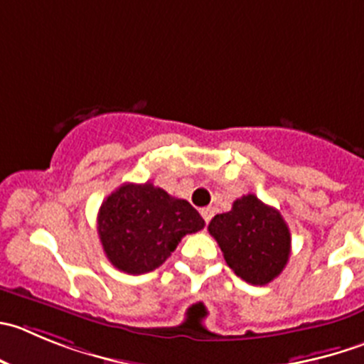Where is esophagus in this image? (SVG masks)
I'll return each mask as SVG.
<instances>
[{"label":"esophagus","instance_id":"1","mask_svg":"<svg viewBox=\"0 0 364 364\" xmlns=\"http://www.w3.org/2000/svg\"><path fill=\"white\" fill-rule=\"evenodd\" d=\"M200 213H202V218L205 220V223H209L210 218H213V214H214V210H213V207H203Z\"/></svg>","mask_w":364,"mask_h":364}]
</instances>
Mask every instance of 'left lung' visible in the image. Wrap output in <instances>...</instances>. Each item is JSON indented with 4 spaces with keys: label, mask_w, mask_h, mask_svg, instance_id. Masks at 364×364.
Returning <instances> with one entry per match:
<instances>
[{
    "label": "left lung",
    "mask_w": 364,
    "mask_h": 364,
    "mask_svg": "<svg viewBox=\"0 0 364 364\" xmlns=\"http://www.w3.org/2000/svg\"><path fill=\"white\" fill-rule=\"evenodd\" d=\"M227 264L237 277L264 286L280 275L291 252L289 228L273 207L255 195H245L228 213L216 214L207 227Z\"/></svg>",
    "instance_id": "8db88e82"
}]
</instances>
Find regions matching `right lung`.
I'll use <instances>...</instances> for the list:
<instances>
[{
    "instance_id": "add662e5",
    "label": "right lung",
    "mask_w": 364,
    "mask_h": 364,
    "mask_svg": "<svg viewBox=\"0 0 364 364\" xmlns=\"http://www.w3.org/2000/svg\"><path fill=\"white\" fill-rule=\"evenodd\" d=\"M205 221L186 200L146 184H123L103 200L98 234L107 259L117 269L141 275L159 268L186 234Z\"/></svg>"
}]
</instances>
